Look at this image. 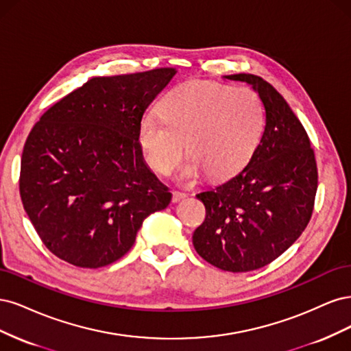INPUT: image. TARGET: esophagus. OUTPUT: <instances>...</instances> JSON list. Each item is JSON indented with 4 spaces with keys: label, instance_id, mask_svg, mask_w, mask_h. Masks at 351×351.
<instances>
[{
    "label": "esophagus",
    "instance_id": "esophagus-1",
    "mask_svg": "<svg viewBox=\"0 0 351 351\" xmlns=\"http://www.w3.org/2000/svg\"><path fill=\"white\" fill-rule=\"evenodd\" d=\"M188 195L185 194V192H180V191H173V194H172V201L173 202H179V201H182V199H185Z\"/></svg>",
    "mask_w": 351,
    "mask_h": 351
}]
</instances>
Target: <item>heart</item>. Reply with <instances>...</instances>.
Here are the masks:
<instances>
[{
  "mask_svg": "<svg viewBox=\"0 0 351 351\" xmlns=\"http://www.w3.org/2000/svg\"><path fill=\"white\" fill-rule=\"evenodd\" d=\"M163 118L145 115L138 143L145 162L160 175L182 163L186 147L194 159L184 173L191 180L206 172L226 179L251 160L263 138L265 109L250 87L192 80L169 92L162 100Z\"/></svg>",
  "mask_w": 351,
  "mask_h": 351,
  "instance_id": "b5f03b06",
  "label": "heart"
}]
</instances>
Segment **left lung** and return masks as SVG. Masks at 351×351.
<instances>
[{"mask_svg": "<svg viewBox=\"0 0 351 351\" xmlns=\"http://www.w3.org/2000/svg\"><path fill=\"white\" fill-rule=\"evenodd\" d=\"M226 78L254 87L265 109V128L239 173L197 195L206 206V220L192 243L208 264L246 273L273 263L306 229L318 169L306 131L273 86L254 74Z\"/></svg>", "mask_w": 351, "mask_h": 351, "instance_id": "left-lung-1", "label": "left lung"}]
</instances>
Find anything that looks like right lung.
<instances>
[{
  "mask_svg": "<svg viewBox=\"0 0 351 351\" xmlns=\"http://www.w3.org/2000/svg\"><path fill=\"white\" fill-rule=\"evenodd\" d=\"M175 69L93 77L32 128L20 197L40 241L62 261L100 268L118 261L152 213L172 199L143 159L138 127Z\"/></svg>",
  "mask_w": 351,
  "mask_h": 351,
  "instance_id": "add662e5",
  "label": "right lung"
}]
</instances>
